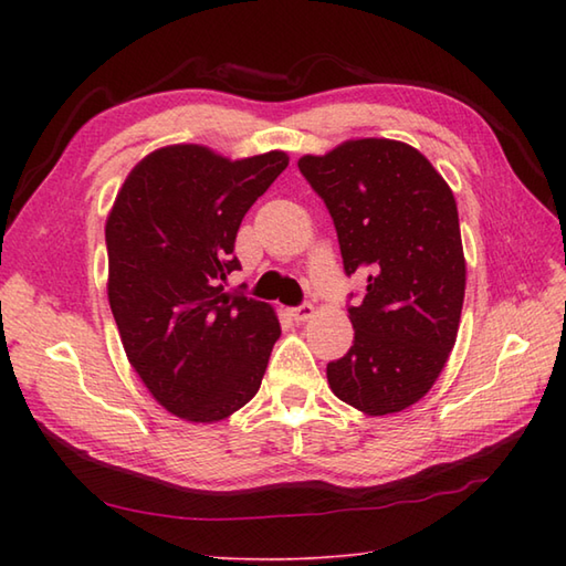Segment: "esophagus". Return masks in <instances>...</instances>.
<instances>
[{"mask_svg": "<svg viewBox=\"0 0 566 566\" xmlns=\"http://www.w3.org/2000/svg\"><path fill=\"white\" fill-rule=\"evenodd\" d=\"M290 316L296 321V323H302V321H308L311 316H314V306L311 304H302V306H294V308H290Z\"/></svg>", "mask_w": 566, "mask_h": 566, "instance_id": "esophagus-1", "label": "esophagus"}]
</instances>
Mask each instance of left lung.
I'll return each instance as SVG.
<instances>
[{
    "mask_svg": "<svg viewBox=\"0 0 566 566\" xmlns=\"http://www.w3.org/2000/svg\"><path fill=\"white\" fill-rule=\"evenodd\" d=\"M298 170L326 203L345 274H365L347 308L353 347L328 363L333 394L367 416L399 413L448 363L464 302V252L452 189L426 155L389 138L304 155Z\"/></svg>",
    "mask_w": 566,
    "mask_h": 566,
    "instance_id": "8db88e82",
    "label": "left lung"
}]
</instances>
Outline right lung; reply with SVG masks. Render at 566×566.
<instances>
[{
    "instance_id": "right-lung-1",
    "label": "right lung",
    "mask_w": 566,
    "mask_h": 566,
    "mask_svg": "<svg viewBox=\"0 0 566 566\" xmlns=\"http://www.w3.org/2000/svg\"><path fill=\"white\" fill-rule=\"evenodd\" d=\"M290 165L203 146L146 155L106 219L109 304L130 367L167 411L213 423L258 394L280 338L274 308L226 292L240 221Z\"/></svg>"
}]
</instances>
